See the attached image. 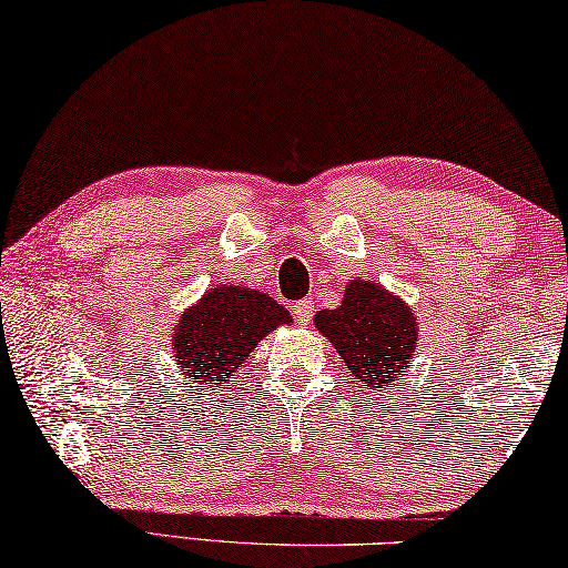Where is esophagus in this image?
<instances>
[{"label": "esophagus", "mask_w": 568, "mask_h": 568, "mask_svg": "<svg viewBox=\"0 0 568 568\" xmlns=\"http://www.w3.org/2000/svg\"><path fill=\"white\" fill-rule=\"evenodd\" d=\"M312 317H314V302L302 300L300 304H294V320H296V324H302V327H306V324L312 322Z\"/></svg>", "instance_id": "esophagus-1"}]
</instances>
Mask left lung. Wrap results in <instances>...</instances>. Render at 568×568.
<instances>
[{"label":"left lung","mask_w":568,"mask_h":568,"mask_svg":"<svg viewBox=\"0 0 568 568\" xmlns=\"http://www.w3.org/2000/svg\"><path fill=\"white\" fill-rule=\"evenodd\" d=\"M314 324L367 389L387 387L410 367L417 322L410 306L385 286L352 278L337 310L317 312Z\"/></svg>","instance_id":"1"}]
</instances>
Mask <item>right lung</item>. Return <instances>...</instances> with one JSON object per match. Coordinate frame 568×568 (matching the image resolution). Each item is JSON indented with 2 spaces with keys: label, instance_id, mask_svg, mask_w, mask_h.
<instances>
[{
  "label": "right lung",
  "instance_id": "right-lung-1",
  "mask_svg": "<svg viewBox=\"0 0 568 568\" xmlns=\"http://www.w3.org/2000/svg\"><path fill=\"white\" fill-rule=\"evenodd\" d=\"M282 324H292V317L272 296L219 284L175 324V362L196 387H223L234 383V372Z\"/></svg>",
  "mask_w": 568,
  "mask_h": 568
}]
</instances>
